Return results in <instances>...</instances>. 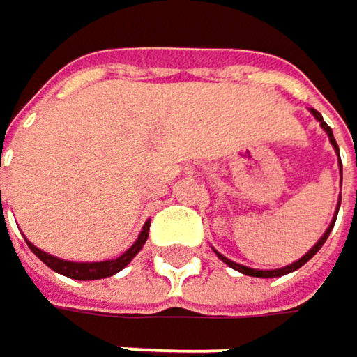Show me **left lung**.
Returning <instances> with one entry per match:
<instances>
[{
    "label": "left lung",
    "instance_id": "8db88e82",
    "mask_svg": "<svg viewBox=\"0 0 357 357\" xmlns=\"http://www.w3.org/2000/svg\"><path fill=\"white\" fill-rule=\"evenodd\" d=\"M310 112H312V116L321 122V126H323V130L327 132V137H329V141H331V145H333V149H335V153H337V157H340V146H337V143H335V137H333V130L329 128V124L323 120V116L317 112V110H312L310 108ZM340 165H341V159H340ZM340 204H341V198L340 202H337V211H340ZM335 218L337 216H333V220H331V225L327 227V231L323 233V237L317 241V243L312 245V249H308V253H305L298 261H294V264H290V266H286V268H278V270H253V268H247V266H241V264H237V261H231L229 257H225L222 253H218L216 249H214V253L218 255V259L220 261H225L229 268H233V270H237V272H241V274L245 275H253V278H278V275H284V274H290V272H294V270H298V268H303L305 264H307L308 259L323 247V243L327 241V237H329V233H331V229H333V225H335Z\"/></svg>",
    "mask_w": 357,
    "mask_h": 357
}]
</instances>
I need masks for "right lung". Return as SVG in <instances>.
<instances>
[{"instance_id":"right-lung-1","label":"right lung","mask_w":357,"mask_h":357,"mask_svg":"<svg viewBox=\"0 0 357 357\" xmlns=\"http://www.w3.org/2000/svg\"><path fill=\"white\" fill-rule=\"evenodd\" d=\"M149 227H151V222L146 220L143 231H141V235H139V239L132 243V247H128L120 257L108 259V261H67V259H59V257H54V255H49L47 251L38 249L36 245H32L30 241H26V243H28V247L32 249V253H34L40 261H45L50 270H54V272H59V274L67 275V278H73V280H100V278H108V275L118 274L120 270H124V268L132 261V257H135V255L143 249V245H145L146 237H149Z\"/></svg>"}]
</instances>
